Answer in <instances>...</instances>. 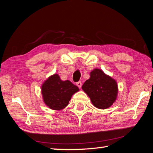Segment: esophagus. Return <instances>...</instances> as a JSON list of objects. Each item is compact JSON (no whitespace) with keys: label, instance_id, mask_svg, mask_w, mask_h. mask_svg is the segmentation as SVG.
I'll return each instance as SVG.
<instances>
[{"label":"esophagus","instance_id":"obj_1","mask_svg":"<svg viewBox=\"0 0 153 153\" xmlns=\"http://www.w3.org/2000/svg\"><path fill=\"white\" fill-rule=\"evenodd\" d=\"M76 85L79 88H81V86H82V82H81V81H79V82H77Z\"/></svg>","mask_w":153,"mask_h":153}]
</instances>
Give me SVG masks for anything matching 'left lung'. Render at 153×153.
<instances>
[{
  "label": "left lung",
  "instance_id": "1",
  "mask_svg": "<svg viewBox=\"0 0 153 153\" xmlns=\"http://www.w3.org/2000/svg\"><path fill=\"white\" fill-rule=\"evenodd\" d=\"M82 88L94 106L100 109L111 106L116 100L118 93L116 81L97 69L91 71L90 79L86 80Z\"/></svg>",
  "mask_w": 153,
  "mask_h": 153
}]
</instances>
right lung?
<instances>
[{"label":"right lung","instance_id":"1","mask_svg":"<svg viewBox=\"0 0 153 153\" xmlns=\"http://www.w3.org/2000/svg\"><path fill=\"white\" fill-rule=\"evenodd\" d=\"M79 90V88L69 80H61L57 74L51 76L42 86L44 101L53 110H61L67 107L73 95Z\"/></svg>","mask_w":153,"mask_h":153}]
</instances>
